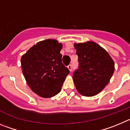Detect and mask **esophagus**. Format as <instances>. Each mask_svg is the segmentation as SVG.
Wrapping results in <instances>:
<instances>
[{
	"label": "esophagus",
	"mask_w": 130,
	"mask_h": 130,
	"mask_svg": "<svg viewBox=\"0 0 130 130\" xmlns=\"http://www.w3.org/2000/svg\"><path fill=\"white\" fill-rule=\"evenodd\" d=\"M67 67H68V69H69L70 71H72V65H69L67 66Z\"/></svg>",
	"instance_id": "1"
}]
</instances>
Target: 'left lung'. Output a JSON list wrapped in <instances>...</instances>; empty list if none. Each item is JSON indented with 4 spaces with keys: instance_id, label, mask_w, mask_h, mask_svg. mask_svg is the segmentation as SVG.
I'll list each match as a JSON object with an SVG mask.
<instances>
[{
    "instance_id": "1",
    "label": "left lung",
    "mask_w": 130,
    "mask_h": 130,
    "mask_svg": "<svg viewBox=\"0 0 130 130\" xmlns=\"http://www.w3.org/2000/svg\"><path fill=\"white\" fill-rule=\"evenodd\" d=\"M78 67L73 78L77 91L85 96L98 94L107 85L115 70L109 54L94 42L75 43Z\"/></svg>"
}]
</instances>
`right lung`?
Here are the masks:
<instances>
[{"instance_id":"1","label":"right lung","mask_w":130,"mask_h":130,"mask_svg":"<svg viewBox=\"0 0 130 130\" xmlns=\"http://www.w3.org/2000/svg\"><path fill=\"white\" fill-rule=\"evenodd\" d=\"M62 44L55 39L38 42L21 58L23 73L32 91L43 98L59 93L69 70L63 64Z\"/></svg>"}]
</instances>
